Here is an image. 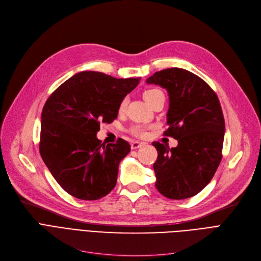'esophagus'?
Instances as JSON below:
<instances>
[{
  "label": "esophagus",
  "instance_id": "esophagus-1",
  "mask_svg": "<svg viewBox=\"0 0 261 261\" xmlns=\"http://www.w3.org/2000/svg\"><path fill=\"white\" fill-rule=\"evenodd\" d=\"M145 145V143H140V142H133L131 144V148L132 149H139L141 147H143Z\"/></svg>",
  "mask_w": 261,
  "mask_h": 261
}]
</instances>
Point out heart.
Listing matches in <instances>:
<instances>
[{"mask_svg": "<svg viewBox=\"0 0 261 261\" xmlns=\"http://www.w3.org/2000/svg\"><path fill=\"white\" fill-rule=\"evenodd\" d=\"M160 94H163V92L159 89H149V90H146L143 94L145 100L150 103L151 102L156 96H159ZM127 105H128V98L125 97L122 98L121 101L119 102V106H118V112L119 113H122L123 111H125L126 108H127ZM145 131H146V128L144 126H135L132 128V133L136 136H144L145 135Z\"/></svg>", "mask_w": 261, "mask_h": 261, "instance_id": "1", "label": "heart"}]
</instances>
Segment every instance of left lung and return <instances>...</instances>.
Listing matches in <instances>:
<instances>
[{
    "mask_svg": "<svg viewBox=\"0 0 261 261\" xmlns=\"http://www.w3.org/2000/svg\"><path fill=\"white\" fill-rule=\"evenodd\" d=\"M146 82L167 90L168 129L164 135L177 141L171 149L152 143L158 150L155 187L168 199L194 197L211 182L222 159L225 123L220 101L206 82L183 68L156 72Z\"/></svg>",
    "mask_w": 261,
    "mask_h": 261,
    "instance_id": "obj_1",
    "label": "left lung"
}]
</instances>
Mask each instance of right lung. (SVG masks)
<instances>
[{
  "mask_svg": "<svg viewBox=\"0 0 261 261\" xmlns=\"http://www.w3.org/2000/svg\"><path fill=\"white\" fill-rule=\"evenodd\" d=\"M141 78H114L100 72H80L55 90L41 115L39 150L57 183L71 196L98 200L117 181L120 161L130 152L122 139L103 145L100 122H112L122 98Z\"/></svg>",
  "mask_w": 261,
  "mask_h": 261,
  "instance_id": "add662e5",
  "label": "right lung"
}]
</instances>
